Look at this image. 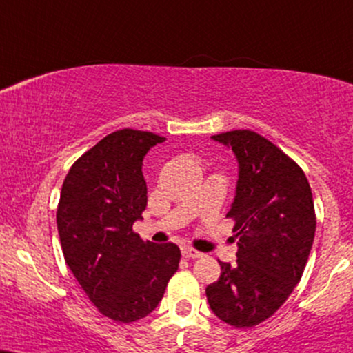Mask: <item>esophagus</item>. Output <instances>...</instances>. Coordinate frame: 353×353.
<instances>
[{"label":"esophagus","mask_w":353,"mask_h":353,"mask_svg":"<svg viewBox=\"0 0 353 353\" xmlns=\"http://www.w3.org/2000/svg\"><path fill=\"white\" fill-rule=\"evenodd\" d=\"M182 256H184L185 259H197L202 256V252L195 251V249H192V248H182Z\"/></svg>","instance_id":"obj_1"}]
</instances>
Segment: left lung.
Returning <instances> with one entry per match:
<instances>
[{
    "instance_id": "left-lung-1",
    "label": "left lung",
    "mask_w": 353,
    "mask_h": 353,
    "mask_svg": "<svg viewBox=\"0 0 353 353\" xmlns=\"http://www.w3.org/2000/svg\"><path fill=\"white\" fill-rule=\"evenodd\" d=\"M233 150L239 164L233 218L236 264L220 262L221 275L205 288L216 318L254 327L283 305L300 282L314 241L310 182L290 156L251 130L212 137Z\"/></svg>"
}]
</instances>
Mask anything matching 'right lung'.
Segmentation results:
<instances>
[{
  "label": "right lung",
  "instance_id": "1",
  "mask_svg": "<svg viewBox=\"0 0 353 353\" xmlns=\"http://www.w3.org/2000/svg\"><path fill=\"white\" fill-rule=\"evenodd\" d=\"M164 137L122 128L86 151L66 174L57 226L66 265L99 313L117 323L143 319L176 274V244L133 231L146 208L143 158Z\"/></svg>",
  "mask_w": 353,
  "mask_h": 353
}]
</instances>
